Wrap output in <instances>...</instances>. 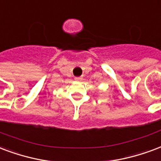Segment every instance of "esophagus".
Returning <instances> with one entry per match:
<instances>
[{
  "instance_id": "obj_1",
  "label": "esophagus",
  "mask_w": 161,
  "mask_h": 161,
  "mask_svg": "<svg viewBox=\"0 0 161 161\" xmlns=\"http://www.w3.org/2000/svg\"><path fill=\"white\" fill-rule=\"evenodd\" d=\"M75 80H76V81H81V80H82V77H75Z\"/></svg>"
}]
</instances>
